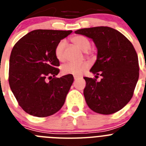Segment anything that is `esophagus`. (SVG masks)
I'll list each match as a JSON object with an SVG mask.
<instances>
[{"instance_id": "1", "label": "esophagus", "mask_w": 146, "mask_h": 146, "mask_svg": "<svg viewBox=\"0 0 146 146\" xmlns=\"http://www.w3.org/2000/svg\"><path fill=\"white\" fill-rule=\"evenodd\" d=\"M79 78H80V77H78V76H74V80H78Z\"/></svg>"}]
</instances>
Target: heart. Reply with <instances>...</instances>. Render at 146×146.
Listing matches in <instances>:
<instances>
[{"label": "heart", "mask_w": 146, "mask_h": 146, "mask_svg": "<svg viewBox=\"0 0 146 146\" xmlns=\"http://www.w3.org/2000/svg\"><path fill=\"white\" fill-rule=\"evenodd\" d=\"M72 43L75 44L78 48L84 51L86 56L90 57L92 55V51L89 50L91 47V42L88 38L82 35H77L74 36L71 38ZM66 47V42L64 40H61L57 44L55 50V57L59 61H63L64 60V52ZM89 67V64L87 62H82L80 64L76 63H68L62 66V73L64 74H72L74 76H80L82 74L86 69Z\"/></svg>", "instance_id": "b5f03b06"}]
</instances>
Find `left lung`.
Wrapping results in <instances>:
<instances>
[{
	"label": "left lung",
	"instance_id": "1",
	"mask_svg": "<svg viewBox=\"0 0 146 146\" xmlns=\"http://www.w3.org/2000/svg\"><path fill=\"white\" fill-rule=\"evenodd\" d=\"M75 33L92 38L98 50L91 69L96 78L85 77V99L93 111L110 115L119 111L131 100L139 78L138 57L129 40L110 27L82 28Z\"/></svg>",
	"mask_w": 146,
	"mask_h": 146
}]
</instances>
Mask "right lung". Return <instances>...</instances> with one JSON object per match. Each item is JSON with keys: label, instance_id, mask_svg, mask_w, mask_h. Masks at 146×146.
I'll use <instances>...</instances> for the list:
<instances>
[{"label": "right lung", "instance_id": "add662e5", "mask_svg": "<svg viewBox=\"0 0 146 146\" xmlns=\"http://www.w3.org/2000/svg\"><path fill=\"white\" fill-rule=\"evenodd\" d=\"M72 31L34 30L15 44L9 59V82L18 104L36 117L52 115L60 110L74 77L55 76L60 70L55 54L60 40Z\"/></svg>", "mask_w": 146, "mask_h": 146}]
</instances>
